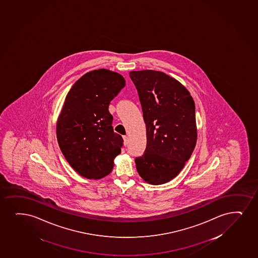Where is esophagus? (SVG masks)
Returning a JSON list of instances; mask_svg holds the SVG:
<instances>
[{
    "label": "esophagus",
    "mask_w": 258,
    "mask_h": 258,
    "mask_svg": "<svg viewBox=\"0 0 258 258\" xmlns=\"http://www.w3.org/2000/svg\"><path fill=\"white\" fill-rule=\"evenodd\" d=\"M122 138H123V141H124V142H123V143H124V145H127V139H128V138H127V136H123V137H122Z\"/></svg>",
    "instance_id": "1"
}]
</instances>
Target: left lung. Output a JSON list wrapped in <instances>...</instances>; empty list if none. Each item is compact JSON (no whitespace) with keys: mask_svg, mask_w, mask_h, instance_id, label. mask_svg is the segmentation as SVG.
<instances>
[{"mask_svg":"<svg viewBox=\"0 0 258 258\" xmlns=\"http://www.w3.org/2000/svg\"><path fill=\"white\" fill-rule=\"evenodd\" d=\"M147 130V148L136 159L144 181L161 185L175 178L197 143L195 103L177 79L162 72L132 71Z\"/></svg>","mask_w":258,"mask_h":258,"instance_id":"left-lung-1","label":"left lung"}]
</instances>
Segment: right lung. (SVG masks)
I'll return each instance as SVG.
<instances>
[{"label":"right lung","instance_id":"add662e5","mask_svg":"<svg viewBox=\"0 0 258 258\" xmlns=\"http://www.w3.org/2000/svg\"><path fill=\"white\" fill-rule=\"evenodd\" d=\"M124 86L121 74L98 69L83 75L66 97L56 124L58 146L71 167L86 179L109 174L121 154L123 140L113 131L109 105Z\"/></svg>","mask_w":258,"mask_h":258}]
</instances>
